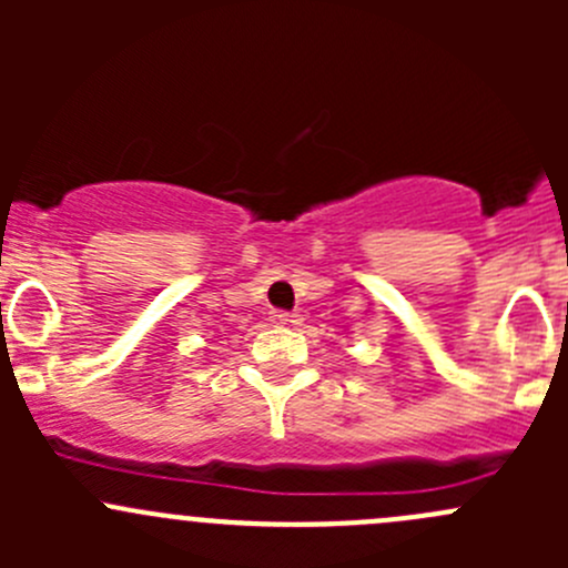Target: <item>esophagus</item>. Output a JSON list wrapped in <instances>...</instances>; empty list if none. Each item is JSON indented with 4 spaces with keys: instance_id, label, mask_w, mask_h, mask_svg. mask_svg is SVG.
<instances>
[{
    "instance_id": "esophagus-1",
    "label": "esophagus",
    "mask_w": 568,
    "mask_h": 568,
    "mask_svg": "<svg viewBox=\"0 0 568 568\" xmlns=\"http://www.w3.org/2000/svg\"><path fill=\"white\" fill-rule=\"evenodd\" d=\"M268 321H272V324H277V326H283V324H288V321H294V316H291V313H285V311H272Z\"/></svg>"
}]
</instances>
